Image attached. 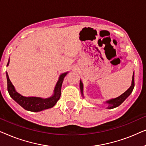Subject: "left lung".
Here are the masks:
<instances>
[{"instance_id": "8db88e82", "label": "left lung", "mask_w": 146, "mask_h": 146, "mask_svg": "<svg viewBox=\"0 0 146 146\" xmlns=\"http://www.w3.org/2000/svg\"><path fill=\"white\" fill-rule=\"evenodd\" d=\"M134 72L133 73V76H132V81H131V86L124 93L122 94L119 96L117 98H113L110 100H108L106 102V103L108 104V109H112L114 108H116L119 106L121 104H122L125 99L127 98V97L129 96V95L131 94V93L132 92L133 88H134ZM80 88L81 93L82 96L84 97L83 94V84L82 82V81H80Z\"/></svg>"}]
</instances>
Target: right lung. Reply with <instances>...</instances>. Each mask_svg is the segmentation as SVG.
I'll return each mask as SVG.
<instances>
[{
  "label": "right lung",
  "instance_id": "right-lung-1",
  "mask_svg": "<svg viewBox=\"0 0 146 146\" xmlns=\"http://www.w3.org/2000/svg\"><path fill=\"white\" fill-rule=\"evenodd\" d=\"M9 60L7 66L9 64ZM68 73V72L62 74L60 76L58 80L54 90L53 95L51 97L44 99L39 97H25L20 94L16 91L15 87L10 80L8 73L6 72L7 79L8 92H9V95L11 96L12 98L27 110L37 112V111L44 110L50 108L56 104L60 98L62 84L64 78Z\"/></svg>",
  "mask_w": 146,
  "mask_h": 146
}]
</instances>
